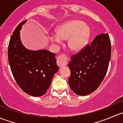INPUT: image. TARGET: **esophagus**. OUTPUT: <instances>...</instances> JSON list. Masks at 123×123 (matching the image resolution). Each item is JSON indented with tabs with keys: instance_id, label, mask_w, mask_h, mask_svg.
Returning <instances> with one entry per match:
<instances>
[{
	"instance_id": "obj_1",
	"label": "esophagus",
	"mask_w": 123,
	"mask_h": 123,
	"mask_svg": "<svg viewBox=\"0 0 123 123\" xmlns=\"http://www.w3.org/2000/svg\"><path fill=\"white\" fill-rule=\"evenodd\" d=\"M58 65L59 67L65 66L67 64L68 58L67 56L64 54H60L58 57Z\"/></svg>"
}]
</instances>
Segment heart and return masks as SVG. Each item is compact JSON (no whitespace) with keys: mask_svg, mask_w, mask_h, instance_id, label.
<instances>
[{"mask_svg":"<svg viewBox=\"0 0 123 123\" xmlns=\"http://www.w3.org/2000/svg\"><path fill=\"white\" fill-rule=\"evenodd\" d=\"M57 34H52L50 40L55 43H61L67 40L68 46L74 52L82 50L86 46L90 36V29L83 22L73 19L61 24L57 27Z\"/></svg>","mask_w":123,"mask_h":123,"instance_id":"1","label":"heart"}]
</instances>
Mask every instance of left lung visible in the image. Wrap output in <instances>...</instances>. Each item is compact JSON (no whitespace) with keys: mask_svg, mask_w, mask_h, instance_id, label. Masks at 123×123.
I'll use <instances>...</instances> for the list:
<instances>
[{"mask_svg":"<svg viewBox=\"0 0 123 123\" xmlns=\"http://www.w3.org/2000/svg\"><path fill=\"white\" fill-rule=\"evenodd\" d=\"M111 44L108 33L96 36L90 45L72 56L69 85L75 94L86 96L98 89L107 72Z\"/></svg>","mask_w":123,"mask_h":123,"instance_id":"obj_1","label":"left lung"}]
</instances>
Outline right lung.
I'll return each mask as SVG.
<instances>
[{"mask_svg": "<svg viewBox=\"0 0 123 123\" xmlns=\"http://www.w3.org/2000/svg\"><path fill=\"white\" fill-rule=\"evenodd\" d=\"M24 21L16 27L8 46V61L13 76L24 92L33 96L47 92L53 77L58 71L55 54L46 49L32 50L22 43L20 30Z\"/></svg>", "mask_w": 123, "mask_h": 123, "instance_id": "1", "label": "right lung"}]
</instances>
